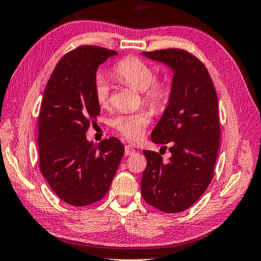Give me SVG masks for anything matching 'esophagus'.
<instances>
[{"label":"esophagus","mask_w":261,"mask_h":261,"mask_svg":"<svg viewBox=\"0 0 261 261\" xmlns=\"http://www.w3.org/2000/svg\"><path fill=\"white\" fill-rule=\"evenodd\" d=\"M135 153V148L130 145L125 146V155H133Z\"/></svg>","instance_id":"1"}]
</instances>
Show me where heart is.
I'll list each match as a JSON object with an SVG mask.
<instances>
[{"label": "heart", "instance_id": "obj_1", "mask_svg": "<svg viewBox=\"0 0 261 261\" xmlns=\"http://www.w3.org/2000/svg\"><path fill=\"white\" fill-rule=\"evenodd\" d=\"M115 78L121 84L142 92L144 103L153 109L164 107L170 94L166 80L154 78V70L147 62L135 57H127L120 60L113 69ZM95 94L98 103L107 107L111 103V86L105 79H98ZM150 120L147 111L136 114L118 116L113 120V127L129 141H137L145 134Z\"/></svg>", "mask_w": 261, "mask_h": 261}]
</instances>
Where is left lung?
<instances>
[{"instance_id": "8db88e82", "label": "left lung", "mask_w": 261, "mask_h": 261, "mask_svg": "<svg viewBox=\"0 0 261 261\" xmlns=\"http://www.w3.org/2000/svg\"><path fill=\"white\" fill-rule=\"evenodd\" d=\"M172 69L169 105L150 140L169 144L170 160L143 150L147 165L143 172L142 196L165 213H177L194 204L212 181L220 146L218 96L212 79L198 58L182 49L143 52Z\"/></svg>"}]
</instances>
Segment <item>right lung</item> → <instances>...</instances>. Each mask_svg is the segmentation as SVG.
Here are the masks:
<instances>
[{
    "label": "right lung",
    "mask_w": 261,
    "mask_h": 261,
    "mask_svg": "<svg viewBox=\"0 0 261 261\" xmlns=\"http://www.w3.org/2000/svg\"><path fill=\"white\" fill-rule=\"evenodd\" d=\"M117 55L96 45L79 47L61 58L45 86L38 125L40 170L70 205L102 199L125 152L116 137L97 145L86 137L100 113L95 94L98 67Z\"/></svg>",
    "instance_id": "1"
}]
</instances>
